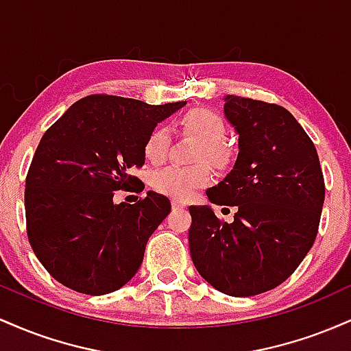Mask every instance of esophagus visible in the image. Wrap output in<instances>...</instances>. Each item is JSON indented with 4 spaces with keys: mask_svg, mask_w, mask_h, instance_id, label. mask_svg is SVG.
Here are the masks:
<instances>
[{
    "mask_svg": "<svg viewBox=\"0 0 351 351\" xmlns=\"http://www.w3.org/2000/svg\"><path fill=\"white\" fill-rule=\"evenodd\" d=\"M171 208L173 209H183L184 208V203L180 199H171Z\"/></svg>",
    "mask_w": 351,
    "mask_h": 351,
    "instance_id": "1",
    "label": "esophagus"
}]
</instances>
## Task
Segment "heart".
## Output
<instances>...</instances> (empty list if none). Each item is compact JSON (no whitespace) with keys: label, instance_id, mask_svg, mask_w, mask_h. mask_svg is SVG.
Here are the masks:
<instances>
[{"label":"heart","instance_id":"1","mask_svg":"<svg viewBox=\"0 0 351 351\" xmlns=\"http://www.w3.org/2000/svg\"><path fill=\"white\" fill-rule=\"evenodd\" d=\"M180 125L186 134L195 136L201 143L196 153V160L204 158L215 167H226L229 162V150L221 143L226 135V125L216 112L209 108H193L181 117ZM167 128H155L145 142V158L150 163H160L167 156ZM209 181H211V171L206 165H195L188 168H165L155 173L152 184L162 195L171 196L175 199H188L195 195L196 189L206 186Z\"/></svg>","mask_w":351,"mask_h":351}]
</instances>
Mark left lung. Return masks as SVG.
<instances>
[{
  "mask_svg": "<svg viewBox=\"0 0 351 351\" xmlns=\"http://www.w3.org/2000/svg\"><path fill=\"white\" fill-rule=\"evenodd\" d=\"M224 117L239 136V152L206 196L237 213L232 223H223L211 206H189V252L216 291L251 297L289 279L307 256L325 183L315 145L284 107L226 95Z\"/></svg>",
  "mask_w": 351,
  "mask_h": 351,
  "instance_id": "obj_1",
  "label": "left lung"
}]
</instances>
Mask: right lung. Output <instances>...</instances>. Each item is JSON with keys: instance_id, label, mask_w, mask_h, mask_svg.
<instances>
[{"instance_id": "add662e5", "label": "right lung", "mask_w": 351, "mask_h": 351, "mask_svg": "<svg viewBox=\"0 0 351 351\" xmlns=\"http://www.w3.org/2000/svg\"><path fill=\"white\" fill-rule=\"evenodd\" d=\"M186 102L150 106L115 95L77 100L43 135L26 178L27 237L46 271L80 293L119 291L138 271L152 232L171 211L148 191L114 203L140 183L148 135Z\"/></svg>"}]
</instances>
